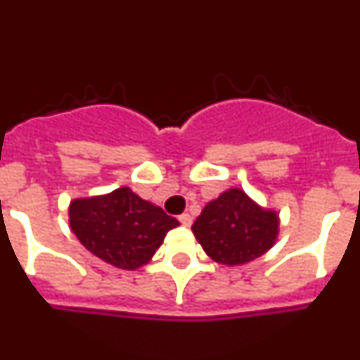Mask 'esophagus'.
<instances>
[{
	"instance_id": "1",
	"label": "esophagus",
	"mask_w": 360,
	"mask_h": 360,
	"mask_svg": "<svg viewBox=\"0 0 360 360\" xmlns=\"http://www.w3.org/2000/svg\"><path fill=\"white\" fill-rule=\"evenodd\" d=\"M178 219H180V224L186 225V227H189L191 224H193V216L189 214V212H184V214L178 216Z\"/></svg>"
}]
</instances>
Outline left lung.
Returning a JSON list of instances; mask_svg holds the SVG:
<instances>
[{
	"instance_id": "1",
	"label": "left lung",
	"mask_w": 360,
	"mask_h": 360,
	"mask_svg": "<svg viewBox=\"0 0 360 360\" xmlns=\"http://www.w3.org/2000/svg\"><path fill=\"white\" fill-rule=\"evenodd\" d=\"M191 229L211 259L234 266L272 249L279 218L278 212L259 207L241 189H229L203 207Z\"/></svg>"
}]
</instances>
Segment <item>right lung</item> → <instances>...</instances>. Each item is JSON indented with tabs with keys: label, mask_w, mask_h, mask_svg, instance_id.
Masks as SVG:
<instances>
[{
	"label": "right lung",
	"mask_w": 360,
	"mask_h": 360,
	"mask_svg": "<svg viewBox=\"0 0 360 360\" xmlns=\"http://www.w3.org/2000/svg\"><path fill=\"white\" fill-rule=\"evenodd\" d=\"M70 227L86 249L124 270L146 265L178 219L146 202L129 187L70 203Z\"/></svg>",
	"instance_id": "add662e5"
}]
</instances>
